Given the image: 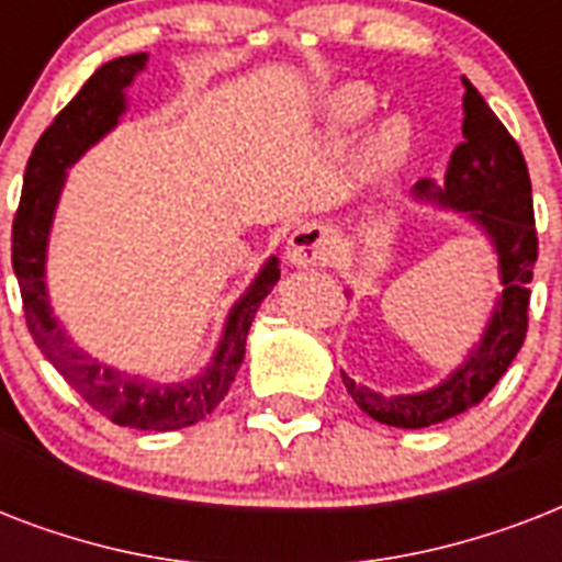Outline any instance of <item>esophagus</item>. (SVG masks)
<instances>
[{
  "instance_id": "obj_1",
  "label": "esophagus",
  "mask_w": 562,
  "mask_h": 562,
  "mask_svg": "<svg viewBox=\"0 0 562 562\" xmlns=\"http://www.w3.org/2000/svg\"><path fill=\"white\" fill-rule=\"evenodd\" d=\"M333 254V236L324 224H300L289 238V259L294 265H324Z\"/></svg>"
}]
</instances>
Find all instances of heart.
<instances>
[{"label": "heart", "mask_w": 562, "mask_h": 562, "mask_svg": "<svg viewBox=\"0 0 562 562\" xmlns=\"http://www.w3.org/2000/svg\"><path fill=\"white\" fill-rule=\"evenodd\" d=\"M370 108H373V99H370L368 90L361 87H350L344 90L338 99H335V119L341 125H352V122H361L368 116ZM411 143L408 125L402 119H387L382 125L375 127L373 136H370L368 145V162L373 169H391L405 157Z\"/></svg>", "instance_id": "1"}]
</instances>
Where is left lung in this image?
Masks as SVG:
<instances>
[{"label": "left lung", "instance_id": "obj_1", "mask_svg": "<svg viewBox=\"0 0 562 562\" xmlns=\"http://www.w3.org/2000/svg\"><path fill=\"white\" fill-rule=\"evenodd\" d=\"M463 143L452 151L443 183L437 187L435 180H419L417 192L467 212L481 224L496 247L505 291L470 359L431 391L414 396H379L341 373L352 402L384 426L426 428L479 405L507 373L528 335V282L540 247L533 224L531 178L522 151L507 134L502 119L470 81H463Z\"/></svg>", "mask_w": 562, "mask_h": 562}]
</instances>
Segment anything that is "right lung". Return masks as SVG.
<instances>
[{
  "instance_id": "right-lung-1",
  "label": "right lung",
  "mask_w": 562,
  "mask_h": 562,
  "mask_svg": "<svg viewBox=\"0 0 562 562\" xmlns=\"http://www.w3.org/2000/svg\"><path fill=\"white\" fill-rule=\"evenodd\" d=\"M145 60L148 55L139 52V55L116 57V60L99 66L78 90V95L43 131L31 151L29 166H25L22 198L16 215H13L11 262L16 282H20L22 308H25L31 338L40 352L55 364L57 373L81 393L83 402L116 426L143 428V431H175V428L201 423L227 396L229 384L245 361L247 329L254 324L256 308L280 280L277 259L265 265L250 291L233 306L221 347L210 368L183 384L143 382L136 375L101 368L99 361L87 359L78 347H72V341L52 317L46 282H43L48 227H52V215H55L57 194L64 189L66 169L116 125L125 110V87L134 81V75L143 69Z\"/></svg>"
}]
</instances>
